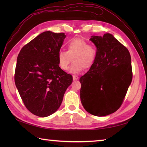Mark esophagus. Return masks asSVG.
<instances>
[{
	"label": "esophagus",
	"instance_id": "obj_1",
	"mask_svg": "<svg viewBox=\"0 0 147 147\" xmlns=\"http://www.w3.org/2000/svg\"><path fill=\"white\" fill-rule=\"evenodd\" d=\"M73 80H78L79 77L78 76H76V75H73Z\"/></svg>",
	"mask_w": 147,
	"mask_h": 147
}]
</instances>
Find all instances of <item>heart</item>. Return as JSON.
Wrapping results in <instances>:
<instances>
[{"label":"heart","mask_w":147,"mask_h":147,"mask_svg":"<svg viewBox=\"0 0 147 147\" xmlns=\"http://www.w3.org/2000/svg\"><path fill=\"white\" fill-rule=\"evenodd\" d=\"M96 57V49L94 45L82 38H73L67 43V51H60L57 54L59 66L66 71L73 58V63L71 69L73 73H80L83 68L89 69L94 64Z\"/></svg>","instance_id":"1"}]
</instances>
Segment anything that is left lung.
I'll use <instances>...</instances> for the list:
<instances>
[{
  "instance_id": "8db88e82",
  "label": "left lung",
  "mask_w": 147,
  "mask_h": 147,
  "mask_svg": "<svg viewBox=\"0 0 147 147\" xmlns=\"http://www.w3.org/2000/svg\"><path fill=\"white\" fill-rule=\"evenodd\" d=\"M96 47L94 64L80 82L84 109L96 116H105L119 109L132 81L130 54L110 33L90 39Z\"/></svg>"
}]
</instances>
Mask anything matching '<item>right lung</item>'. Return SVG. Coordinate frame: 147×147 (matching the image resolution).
<instances>
[{
    "instance_id": "add662e5",
    "label": "right lung",
    "mask_w": 147,
    "mask_h": 147,
    "mask_svg": "<svg viewBox=\"0 0 147 147\" xmlns=\"http://www.w3.org/2000/svg\"><path fill=\"white\" fill-rule=\"evenodd\" d=\"M64 33L45 32L21 49L14 82L24 105L39 117H47L60 107L73 76L59 66L57 54Z\"/></svg>"
}]
</instances>
